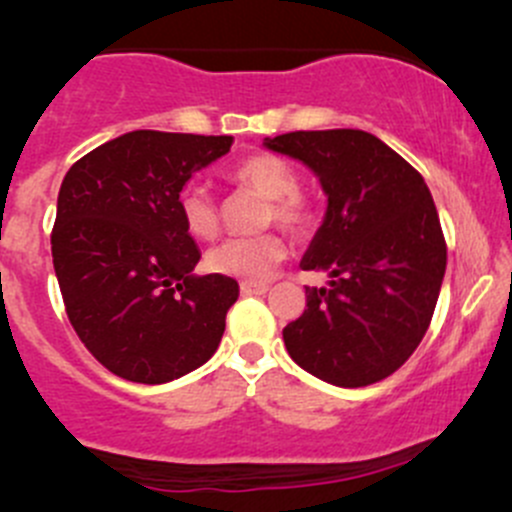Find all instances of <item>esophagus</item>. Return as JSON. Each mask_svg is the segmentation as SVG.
Instances as JSON below:
<instances>
[{"instance_id":"esophagus-1","label":"esophagus","mask_w":512,"mask_h":512,"mask_svg":"<svg viewBox=\"0 0 512 512\" xmlns=\"http://www.w3.org/2000/svg\"><path fill=\"white\" fill-rule=\"evenodd\" d=\"M270 285H265V282H260V285H252V282H242L240 285V292L242 294H265Z\"/></svg>"}]
</instances>
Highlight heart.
I'll use <instances>...</instances> for the list:
<instances>
[{
    "instance_id": "obj_1",
    "label": "heart",
    "mask_w": 512,
    "mask_h": 512,
    "mask_svg": "<svg viewBox=\"0 0 512 512\" xmlns=\"http://www.w3.org/2000/svg\"><path fill=\"white\" fill-rule=\"evenodd\" d=\"M230 180L240 188L252 190V193L267 198L265 223H277L285 230L304 232L312 223L309 205L299 190L297 173L282 158L272 153H250L240 158L230 170ZM180 218H183L185 230L195 240H213L220 230L218 203L208 188L203 185H188L178 198ZM285 242L275 232L257 237H232V240L220 242L218 247L208 252V267L218 275L232 277V280L252 282L260 285L267 282L275 272V267L285 260Z\"/></svg>"
}]
</instances>
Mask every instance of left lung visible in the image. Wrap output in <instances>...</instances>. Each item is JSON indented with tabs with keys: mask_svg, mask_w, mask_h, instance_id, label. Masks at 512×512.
I'll return each instance as SVG.
<instances>
[{
	"mask_svg": "<svg viewBox=\"0 0 512 512\" xmlns=\"http://www.w3.org/2000/svg\"><path fill=\"white\" fill-rule=\"evenodd\" d=\"M265 146L307 165L327 195L299 267L327 272L329 285L307 287V309L282 329L287 352L327 384H376L416 352L446 275L431 190L366 131H294Z\"/></svg>",
	"mask_w": 512,
	"mask_h": 512,
	"instance_id": "obj_1",
	"label": "left lung"
}]
</instances>
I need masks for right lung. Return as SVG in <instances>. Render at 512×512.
Segmentation results:
<instances>
[{"label": "right lung", "mask_w": 512, "mask_h": 512, "mask_svg": "<svg viewBox=\"0 0 512 512\" xmlns=\"http://www.w3.org/2000/svg\"><path fill=\"white\" fill-rule=\"evenodd\" d=\"M230 146L232 136L131 131L64 175L51 230L56 280L84 347L121 379H180L223 339L240 287L193 275L200 250L178 198Z\"/></svg>", "instance_id": "obj_1"}]
</instances>
